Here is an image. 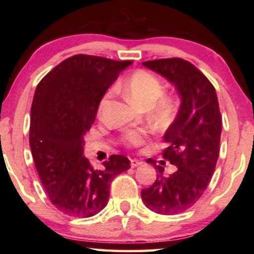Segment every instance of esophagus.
Listing matches in <instances>:
<instances>
[{
	"instance_id": "obj_1",
	"label": "esophagus",
	"mask_w": 254,
	"mask_h": 254,
	"mask_svg": "<svg viewBox=\"0 0 254 254\" xmlns=\"http://www.w3.org/2000/svg\"><path fill=\"white\" fill-rule=\"evenodd\" d=\"M142 163H143V162L141 161V160H136V159H132V160H131V167H132V168H135V167L142 165Z\"/></svg>"
}]
</instances>
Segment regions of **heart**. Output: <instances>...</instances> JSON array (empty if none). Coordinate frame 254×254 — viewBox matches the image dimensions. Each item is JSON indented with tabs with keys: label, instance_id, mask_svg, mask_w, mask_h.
Here are the masks:
<instances>
[{
	"label": "heart",
	"instance_id": "obj_1",
	"mask_svg": "<svg viewBox=\"0 0 254 254\" xmlns=\"http://www.w3.org/2000/svg\"><path fill=\"white\" fill-rule=\"evenodd\" d=\"M163 86L156 75L139 69L124 83V91L133 104L143 110H151L152 119L157 127L167 128L177 115L178 101L174 95H162ZM111 97V91L105 93L98 105V113H102ZM126 142L131 147H139L144 143L145 134L140 131H131L126 134Z\"/></svg>",
	"mask_w": 254,
	"mask_h": 254
}]
</instances>
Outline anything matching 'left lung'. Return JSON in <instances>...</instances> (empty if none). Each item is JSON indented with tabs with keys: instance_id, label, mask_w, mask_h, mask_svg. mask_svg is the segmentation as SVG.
<instances>
[{
	"instance_id": "left-lung-1",
	"label": "left lung",
	"mask_w": 254,
	"mask_h": 254,
	"mask_svg": "<svg viewBox=\"0 0 254 254\" xmlns=\"http://www.w3.org/2000/svg\"><path fill=\"white\" fill-rule=\"evenodd\" d=\"M174 86L180 105L174 122L163 135L168 148L163 158L177 169L168 177L154 166L157 179L142 189L148 208L162 215H174L190 208L207 188L220 152L222 119L214 86L203 72L180 58L142 63ZM148 163L156 161L148 159Z\"/></svg>"
}]
</instances>
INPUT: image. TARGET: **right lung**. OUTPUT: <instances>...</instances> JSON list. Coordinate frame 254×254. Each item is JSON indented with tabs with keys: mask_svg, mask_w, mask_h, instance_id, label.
<instances>
[{
	"mask_svg": "<svg viewBox=\"0 0 254 254\" xmlns=\"http://www.w3.org/2000/svg\"><path fill=\"white\" fill-rule=\"evenodd\" d=\"M132 62L76 55L38 84L31 106L30 147L50 201L69 216L91 217L107 205L115 176L130 160L113 154L96 170L84 157V135L110 86Z\"/></svg>",
	"mask_w": 254,
	"mask_h": 254,
	"instance_id": "add662e5",
	"label": "right lung"
}]
</instances>
